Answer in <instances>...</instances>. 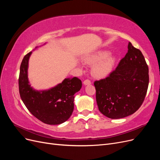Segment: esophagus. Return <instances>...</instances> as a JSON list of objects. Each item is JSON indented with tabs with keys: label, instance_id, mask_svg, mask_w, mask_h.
Returning <instances> with one entry per match:
<instances>
[{
	"label": "esophagus",
	"instance_id": "obj_1",
	"mask_svg": "<svg viewBox=\"0 0 160 160\" xmlns=\"http://www.w3.org/2000/svg\"><path fill=\"white\" fill-rule=\"evenodd\" d=\"M91 83V81L89 80V79H85L84 81H83V84L84 85H89Z\"/></svg>",
	"mask_w": 160,
	"mask_h": 160
}]
</instances>
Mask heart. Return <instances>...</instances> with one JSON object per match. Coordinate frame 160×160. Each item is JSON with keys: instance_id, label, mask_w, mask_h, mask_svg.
Listing matches in <instances>:
<instances>
[{"instance_id": "obj_1", "label": "heart", "mask_w": 160, "mask_h": 160, "mask_svg": "<svg viewBox=\"0 0 160 160\" xmlns=\"http://www.w3.org/2000/svg\"><path fill=\"white\" fill-rule=\"evenodd\" d=\"M108 51H99L85 58L87 63L95 64L92 69V72L97 77H103L109 74L114 65L115 58L109 56Z\"/></svg>"}]
</instances>
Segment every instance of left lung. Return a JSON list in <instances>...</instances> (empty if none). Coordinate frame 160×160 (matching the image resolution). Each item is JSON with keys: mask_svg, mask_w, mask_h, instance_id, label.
Here are the masks:
<instances>
[{"mask_svg": "<svg viewBox=\"0 0 160 160\" xmlns=\"http://www.w3.org/2000/svg\"><path fill=\"white\" fill-rule=\"evenodd\" d=\"M148 85L146 61L141 51L129 42L128 51L116 69L105 79L94 82L99 111L111 119L134 113L143 102Z\"/></svg>", "mask_w": 160, "mask_h": 160, "instance_id": "8db88e82", "label": "left lung"}]
</instances>
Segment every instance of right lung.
<instances>
[{"label": "right lung", "instance_id": "right-lung-1", "mask_svg": "<svg viewBox=\"0 0 160 160\" xmlns=\"http://www.w3.org/2000/svg\"><path fill=\"white\" fill-rule=\"evenodd\" d=\"M31 52L24 57L21 64L18 77L21 98L31 113L42 123L61 124L66 122L73 111L74 95L81 89V81L76 77L66 78L49 90H34L28 84L27 75L28 62Z\"/></svg>", "mask_w": 160, "mask_h": 160}]
</instances>
